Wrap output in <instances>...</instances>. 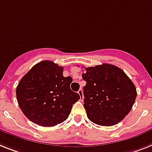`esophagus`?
<instances>
[{
  "mask_svg": "<svg viewBox=\"0 0 152 152\" xmlns=\"http://www.w3.org/2000/svg\"><path fill=\"white\" fill-rule=\"evenodd\" d=\"M77 93L79 94V96H80V97H81V101H82V100H83V99H84V97H83V92H82V90L79 89L78 91H77Z\"/></svg>",
  "mask_w": 152,
  "mask_h": 152,
  "instance_id": "esophagus-1",
  "label": "esophagus"
}]
</instances>
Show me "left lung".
Returning <instances> with one entry per match:
<instances>
[{
	"label": "left lung",
	"instance_id": "left-lung-1",
	"mask_svg": "<svg viewBox=\"0 0 152 152\" xmlns=\"http://www.w3.org/2000/svg\"><path fill=\"white\" fill-rule=\"evenodd\" d=\"M82 78L84 107L88 118L100 126H113L130 113L137 97L134 84L116 66L85 67Z\"/></svg>",
	"mask_w": 152,
	"mask_h": 152
}]
</instances>
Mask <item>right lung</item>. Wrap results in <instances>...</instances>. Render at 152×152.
Here are the masks:
<instances>
[{
  "mask_svg": "<svg viewBox=\"0 0 152 152\" xmlns=\"http://www.w3.org/2000/svg\"><path fill=\"white\" fill-rule=\"evenodd\" d=\"M63 67L50 61L36 64L16 88L18 103L34 124L53 126L68 118L80 96L71 91L72 77H64Z\"/></svg>",
  "mask_w": 152,
  "mask_h": 152,
  "instance_id": "right-lung-1",
  "label": "right lung"
}]
</instances>
